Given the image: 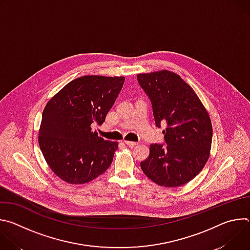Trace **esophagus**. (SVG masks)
Returning <instances> with one entry per match:
<instances>
[{
  "mask_svg": "<svg viewBox=\"0 0 250 250\" xmlns=\"http://www.w3.org/2000/svg\"><path fill=\"white\" fill-rule=\"evenodd\" d=\"M124 142H125V144L127 146H129V147H134V146L137 145L136 142H132V141H128V140H125Z\"/></svg>",
  "mask_w": 250,
  "mask_h": 250,
  "instance_id": "esophagus-1",
  "label": "esophagus"
}]
</instances>
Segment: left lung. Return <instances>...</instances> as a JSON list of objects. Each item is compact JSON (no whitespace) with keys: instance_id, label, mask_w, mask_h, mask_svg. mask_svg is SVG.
Instances as JSON below:
<instances>
[{"instance_id":"obj_1","label":"left lung","mask_w":250,"mask_h":250,"mask_svg":"<svg viewBox=\"0 0 250 250\" xmlns=\"http://www.w3.org/2000/svg\"><path fill=\"white\" fill-rule=\"evenodd\" d=\"M136 77L151 102L156 126L165 125V145H151L140 167L160 186H182L194 179L208 159L212 137L208 114L194 90L177 74L163 70Z\"/></svg>"}]
</instances>
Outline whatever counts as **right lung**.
<instances>
[{"label": "right lung", "mask_w": 250, "mask_h": 250, "mask_svg": "<svg viewBox=\"0 0 250 250\" xmlns=\"http://www.w3.org/2000/svg\"><path fill=\"white\" fill-rule=\"evenodd\" d=\"M124 82L125 77L83 76L69 82L45 105L39 144L48 166L63 181L85 184L112 164L118 142L100 137L92 125L104 122Z\"/></svg>", "instance_id": "right-lung-1"}]
</instances>
